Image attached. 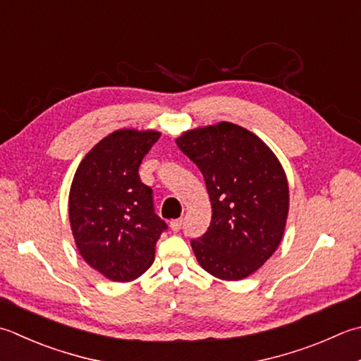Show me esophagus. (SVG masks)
<instances>
[{"mask_svg":"<svg viewBox=\"0 0 361 361\" xmlns=\"http://www.w3.org/2000/svg\"><path fill=\"white\" fill-rule=\"evenodd\" d=\"M181 225H183V221H181V219H175V221H172L171 222V230L172 231H180L181 230Z\"/></svg>","mask_w":361,"mask_h":361,"instance_id":"obj_1","label":"esophagus"}]
</instances>
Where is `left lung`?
Instances as JSON below:
<instances>
[{
    "label": "left lung",
    "instance_id": "left-lung-1",
    "mask_svg": "<svg viewBox=\"0 0 361 361\" xmlns=\"http://www.w3.org/2000/svg\"><path fill=\"white\" fill-rule=\"evenodd\" d=\"M176 145L200 169L211 222L190 241L199 264L222 280H241L277 250L288 217L289 190L272 150L243 126L222 122L188 131Z\"/></svg>",
    "mask_w": 361,
    "mask_h": 361
}]
</instances>
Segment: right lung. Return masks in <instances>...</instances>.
Instances as JSON below:
<instances>
[{
    "label": "right lung",
    "mask_w": 361,
    "mask_h": 361,
    "mask_svg": "<svg viewBox=\"0 0 361 361\" xmlns=\"http://www.w3.org/2000/svg\"><path fill=\"white\" fill-rule=\"evenodd\" d=\"M161 134L118 130L81 161L68 197L75 243L89 266L112 281L142 275L167 224L154 213L153 190L139 166Z\"/></svg>",
    "instance_id": "right-lung-1"
}]
</instances>
